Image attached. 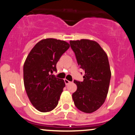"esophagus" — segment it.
<instances>
[{"label":"esophagus","instance_id":"1","mask_svg":"<svg viewBox=\"0 0 135 135\" xmlns=\"http://www.w3.org/2000/svg\"><path fill=\"white\" fill-rule=\"evenodd\" d=\"M64 82H65V84H66V85H68V84H69V83H70V81H69L68 80H67V79H64Z\"/></svg>","mask_w":135,"mask_h":135}]
</instances>
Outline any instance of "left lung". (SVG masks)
I'll return each mask as SVG.
<instances>
[{"instance_id": "8db88e82", "label": "left lung", "mask_w": 135, "mask_h": 135, "mask_svg": "<svg viewBox=\"0 0 135 135\" xmlns=\"http://www.w3.org/2000/svg\"><path fill=\"white\" fill-rule=\"evenodd\" d=\"M69 43L78 64L85 71L82 82L74 80L77 85L72 95L74 104L80 111L91 113L102 106L108 95L111 76L108 56L93 40L82 39Z\"/></svg>"}]
</instances>
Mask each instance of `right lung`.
<instances>
[{
	"label": "right lung",
	"mask_w": 135,
	"mask_h": 135,
	"mask_svg": "<svg viewBox=\"0 0 135 135\" xmlns=\"http://www.w3.org/2000/svg\"><path fill=\"white\" fill-rule=\"evenodd\" d=\"M69 47L64 40L43 39L33 47L24 62L26 91L32 105L40 112H49L58 105L65 83L51 73L56 71V63Z\"/></svg>",
	"instance_id": "obj_1"
}]
</instances>
